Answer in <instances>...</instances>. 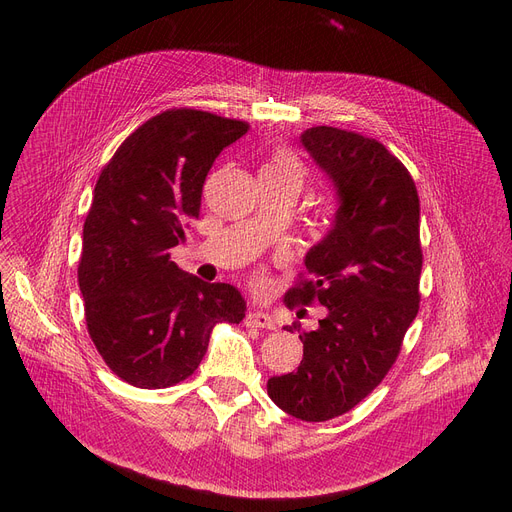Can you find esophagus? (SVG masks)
I'll list each match as a JSON object with an SVG mask.
<instances>
[{
  "instance_id": "obj_1",
  "label": "esophagus",
  "mask_w": 512,
  "mask_h": 512,
  "mask_svg": "<svg viewBox=\"0 0 512 512\" xmlns=\"http://www.w3.org/2000/svg\"><path fill=\"white\" fill-rule=\"evenodd\" d=\"M245 324H247V326H253V328H265V330H274V328H276L274 317H270V315L263 313V311H251V313H247Z\"/></svg>"
}]
</instances>
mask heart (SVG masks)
<instances>
[{
    "label": "heart",
    "mask_w": 512,
    "mask_h": 512,
    "mask_svg": "<svg viewBox=\"0 0 512 512\" xmlns=\"http://www.w3.org/2000/svg\"><path fill=\"white\" fill-rule=\"evenodd\" d=\"M261 172H272V174L286 176L297 186H301L303 176H305V170L301 166V161L294 157V155H290L288 151H276L270 164H265Z\"/></svg>",
    "instance_id": "b5f03b06"
}]
</instances>
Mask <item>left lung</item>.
I'll return each mask as SVG.
<instances>
[{
	"label": "left lung",
	"instance_id": "obj_1",
	"mask_svg": "<svg viewBox=\"0 0 512 512\" xmlns=\"http://www.w3.org/2000/svg\"><path fill=\"white\" fill-rule=\"evenodd\" d=\"M301 143L334 182L332 230L305 257L309 278L286 292L288 307L324 305L319 328L297 330L303 361L276 375L267 394L303 421L344 415L386 378L419 311V195L409 170L382 143L313 126Z\"/></svg>",
	"mask_w": 512,
	"mask_h": 512
}]
</instances>
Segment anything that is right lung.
<instances>
[{"label":"right lung","instance_id":"1","mask_svg":"<svg viewBox=\"0 0 512 512\" xmlns=\"http://www.w3.org/2000/svg\"><path fill=\"white\" fill-rule=\"evenodd\" d=\"M247 130V122L191 107L161 112L99 174L78 286L97 353L130 386L157 390L186 380L205 357L213 326L245 317L234 286L188 276L170 249L199 218L215 157Z\"/></svg>","mask_w":512,"mask_h":512}]
</instances>
